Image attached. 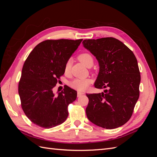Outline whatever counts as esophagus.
I'll return each instance as SVG.
<instances>
[{
	"mask_svg": "<svg viewBox=\"0 0 157 157\" xmlns=\"http://www.w3.org/2000/svg\"><path fill=\"white\" fill-rule=\"evenodd\" d=\"M84 94V93H82V92H77V97H80L81 96H82V95Z\"/></svg>",
	"mask_w": 157,
	"mask_h": 157,
	"instance_id": "34e87169",
	"label": "esophagus"
}]
</instances>
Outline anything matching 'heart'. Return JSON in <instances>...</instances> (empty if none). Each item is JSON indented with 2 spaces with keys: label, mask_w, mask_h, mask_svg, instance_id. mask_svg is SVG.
Returning a JSON list of instances; mask_svg holds the SVG:
<instances>
[{
  "label": "heart",
  "mask_w": 157,
  "mask_h": 157,
  "mask_svg": "<svg viewBox=\"0 0 157 157\" xmlns=\"http://www.w3.org/2000/svg\"><path fill=\"white\" fill-rule=\"evenodd\" d=\"M78 59L86 66H88L90 63H93L94 62V58L89 53H87V52H84V53L80 54L78 56ZM71 66V59H69L66 61L65 64L64 71L65 73L69 72ZM91 82L92 80L89 78H75L69 83V85L71 87H72L74 89L79 90V91H83V90H85L89 86V85L91 84Z\"/></svg>",
  "instance_id": "b5f03b06"
}]
</instances>
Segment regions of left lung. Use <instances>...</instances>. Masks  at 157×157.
I'll return each instance as SVG.
<instances>
[{
  "mask_svg": "<svg viewBox=\"0 0 157 157\" xmlns=\"http://www.w3.org/2000/svg\"><path fill=\"white\" fill-rule=\"evenodd\" d=\"M84 48L96 56L99 72L96 88L104 93L86 94L89 121L106 129L124 125L131 118L140 96V72L133 52L113 37L84 40Z\"/></svg>",
  "mask_w": 157,
  "mask_h": 157,
  "instance_id": "8db88e82",
  "label": "left lung"
}]
</instances>
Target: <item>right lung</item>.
Returning a JSON list of instances; mask_svg holds the SVG:
<instances>
[{
	"label": "right lung",
	"instance_id": "add662e5",
	"mask_svg": "<svg viewBox=\"0 0 157 157\" xmlns=\"http://www.w3.org/2000/svg\"><path fill=\"white\" fill-rule=\"evenodd\" d=\"M82 39L46 40L37 44L23 64L18 83L21 106L35 124L51 128L68 117V105L77 96L67 86L55 95L53 88L64 73V67Z\"/></svg>",
	"mask_w": 157,
	"mask_h": 157
}]
</instances>
